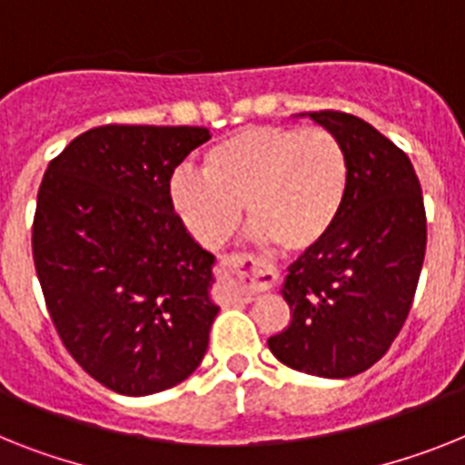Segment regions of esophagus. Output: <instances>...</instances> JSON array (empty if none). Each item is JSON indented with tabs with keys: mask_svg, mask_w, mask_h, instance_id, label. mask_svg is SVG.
I'll use <instances>...</instances> for the list:
<instances>
[{
	"mask_svg": "<svg viewBox=\"0 0 465 465\" xmlns=\"http://www.w3.org/2000/svg\"><path fill=\"white\" fill-rule=\"evenodd\" d=\"M221 273L235 285V294L242 302H252L256 292L271 290L275 285V280H278L273 268L263 266L259 256L247 254V252L223 256L221 259Z\"/></svg>",
	"mask_w": 465,
	"mask_h": 465,
	"instance_id": "1",
	"label": "esophagus"
}]
</instances>
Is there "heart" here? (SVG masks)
<instances>
[{
	"label": "heart",
	"instance_id": "heart-1",
	"mask_svg": "<svg viewBox=\"0 0 465 465\" xmlns=\"http://www.w3.org/2000/svg\"><path fill=\"white\" fill-rule=\"evenodd\" d=\"M349 190L342 140L328 128L256 125L204 154V173H175L173 206L192 235L216 249L242 223L285 252L316 247L335 228Z\"/></svg>",
	"mask_w": 465,
	"mask_h": 465
}]
</instances>
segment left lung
Returning <instances> with one entry per match:
<instances>
[{
    "mask_svg": "<svg viewBox=\"0 0 465 465\" xmlns=\"http://www.w3.org/2000/svg\"><path fill=\"white\" fill-rule=\"evenodd\" d=\"M309 118L342 140L349 190L335 228L290 266L282 299L292 323L268 340L285 366L351 378L380 361L413 304L428 230L409 156L344 111Z\"/></svg>",
    "mask_w": 465,
    "mask_h": 465,
    "instance_id": "obj_1",
    "label": "left lung"
}]
</instances>
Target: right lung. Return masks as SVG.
Returning <instances> with one entry per match:
<instances>
[{
  "label": "right lung",
  "instance_id": "1",
  "mask_svg": "<svg viewBox=\"0 0 465 465\" xmlns=\"http://www.w3.org/2000/svg\"><path fill=\"white\" fill-rule=\"evenodd\" d=\"M206 140L192 125H102L42 178L33 259L49 316L68 354L118 394L178 385L209 347L216 256L171 199L173 171Z\"/></svg>",
  "mask_w": 465,
  "mask_h": 465
}]
</instances>
